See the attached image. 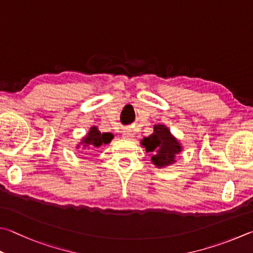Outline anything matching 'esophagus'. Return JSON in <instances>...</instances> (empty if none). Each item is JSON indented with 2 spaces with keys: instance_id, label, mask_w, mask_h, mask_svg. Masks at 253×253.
<instances>
[{
  "instance_id": "34e87169",
  "label": "esophagus",
  "mask_w": 253,
  "mask_h": 253,
  "mask_svg": "<svg viewBox=\"0 0 253 253\" xmlns=\"http://www.w3.org/2000/svg\"><path fill=\"white\" fill-rule=\"evenodd\" d=\"M132 137H134V134H132L131 130H125V131H124V138L131 139Z\"/></svg>"
}]
</instances>
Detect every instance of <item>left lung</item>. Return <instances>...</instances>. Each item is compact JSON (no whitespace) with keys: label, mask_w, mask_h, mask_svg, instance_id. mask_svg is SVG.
Listing matches in <instances>:
<instances>
[{"label":"left lung","mask_w":253,"mask_h":253,"mask_svg":"<svg viewBox=\"0 0 253 253\" xmlns=\"http://www.w3.org/2000/svg\"><path fill=\"white\" fill-rule=\"evenodd\" d=\"M141 145L147 153H153L151 162L158 168L173 164L176 155L181 151L180 144L164 125H156L153 134L142 138Z\"/></svg>","instance_id":"left-lung-1"}]
</instances>
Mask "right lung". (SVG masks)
I'll return each mask as SVG.
<instances>
[{
	"label": "right lung",
	"instance_id": "right-lung-1",
	"mask_svg": "<svg viewBox=\"0 0 253 253\" xmlns=\"http://www.w3.org/2000/svg\"><path fill=\"white\" fill-rule=\"evenodd\" d=\"M113 137L114 136L112 134H108V132H103L102 134V132L97 129V127H91L88 135H87L85 138H83L82 145L89 149L99 148V147H102L103 145L111 142Z\"/></svg>",
	"mask_w": 253,
	"mask_h": 253
}]
</instances>
